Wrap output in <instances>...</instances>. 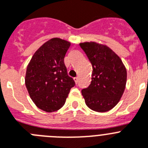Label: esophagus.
<instances>
[{
  "label": "esophagus",
  "instance_id": "1",
  "mask_svg": "<svg viewBox=\"0 0 148 148\" xmlns=\"http://www.w3.org/2000/svg\"><path fill=\"white\" fill-rule=\"evenodd\" d=\"M74 81H75V83H76V84H77V83H78V77H74Z\"/></svg>",
  "mask_w": 148,
  "mask_h": 148
}]
</instances>
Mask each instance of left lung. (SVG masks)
<instances>
[{"mask_svg": "<svg viewBox=\"0 0 148 148\" xmlns=\"http://www.w3.org/2000/svg\"><path fill=\"white\" fill-rule=\"evenodd\" d=\"M92 66L90 85L82 89L88 108L106 112L117 105L126 88L127 73L122 60L106 45L95 42L80 43Z\"/></svg>", "mask_w": 148, "mask_h": 148, "instance_id": "obj_1", "label": "left lung"}]
</instances>
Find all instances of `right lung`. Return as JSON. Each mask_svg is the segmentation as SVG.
<instances>
[{
  "label": "right lung",
  "instance_id": "add662e5",
  "mask_svg": "<svg viewBox=\"0 0 148 148\" xmlns=\"http://www.w3.org/2000/svg\"><path fill=\"white\" fill-rule=\"evenodd\" d=\"M70 42L52 38L36 51L28 63L25 86L33 102L46 112L62 108L75 82L68 75L64 58Z\"/></svg>",
  "mask_w": 148,
  "mask_h": 148
}]
</instances>
